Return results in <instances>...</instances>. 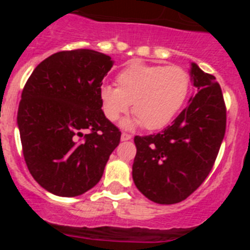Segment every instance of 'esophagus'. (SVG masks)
I'll list each match as a JSON object with an SVG mask.
<instances>
[{"instance_id": "34e87169", "label": "esophagus", "mask_w": 250, "mask_h": 250, "mask_svg": "<svg viewBox=\"0 0 250 250\" xmlns=\"http://www.w3.org/2000/svg\"><path fill=\"white\" fill-rule=\"evenodd\" d=\"M131 138L132 136L130 135V134H126V132H123V134H121V141H127Z\"/></svg>"}]
</instances>
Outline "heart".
<instances>
[{"label": "heart", "mask_w": 250, "mask_h": 250, "mask_svg": "<svg viewBox=\"0 0 250 250\" xmlns=\"http://www.w3.org/2000/svg\"><path fill=\"white\" fill-rule=\"evenodd\" d=\"M116 86L103 85L99 90L106 119L118 121L131 104L135 118L124 121L131 129L143 125L149 130L167 126L180 110L189 92L190 77L178 66L132 63L116 76Z\"/></svg>", "instance_id": "1"}]
</instances>
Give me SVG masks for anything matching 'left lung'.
<instances>
[{
  "mask_svg": "<svg viewBox=\"0 0 250 250\" xmlns=\"http://www.w3.org/2000/svg\"><path fill=\"white\" fill-rule=\"evenodd\" d=\"M195 94L171 125L159 134L135 136L132 180L158 204L183 202L209 175L224 139L227 110L215 77L190 65Z\"/></svg>",
  "mask_w": 250,
  "mask_h": 250,
  "instance_id": "left-lung-1",
  "label": "left lung"
}]
</instances>
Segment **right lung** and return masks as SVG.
I'll list each match as a JSON object with an SVG mask.
<instances>
[{
  "instance_id": "obj_1",
  "label": "right lung",
  "mask_w": 250,
  "mask_h": 250,
  "mask_svg": "<svg viewBox=\"0 0 250 250\" xmlns=\"http://www.w3.org/2000/svg\"><path fill=\"white\" fill-rule=\"evenodd\" d=\"M111 57L61 51L37 65L21 95L17 125L26 165L45 190L77 196L100 182L121 132L101 109Z\"/></svg>"
}]
</instances>
